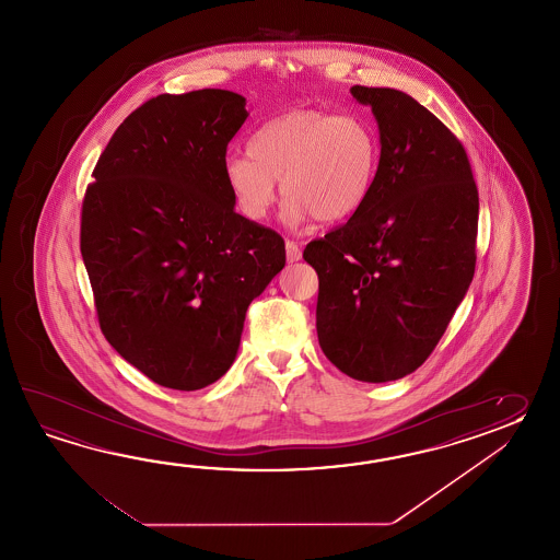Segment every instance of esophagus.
<instances>
[{"label": "esophagus", "instance_id": "34e87169", "mask_svg": "<svg viewBox=\"0 0 560 560\" xmlns=\"http://www.w3.org/2000/svg\"><path fill=\"white\" fill-rule=\"evenodd\" d=\"M285 258L288 262H298L302 258V250L294 240H285Z\"/></svg>", "mask_w": 560, "mask_h": 560}]
</instances>
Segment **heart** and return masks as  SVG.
<instances>
[{"instance_id": "heart-1", "label": "heart", "mask_w": 560, "mask_h": 560, "mask_svg": "<svg viewBox=\"0 0 560 560\" xmlns=\"http://www.w3.org/2000/svg\"><path fill=\"white\" fill-rule=\"evenodd\" d=\"M381 162V142L357 116L298 107L266 121L250 152L230 154L226 184L240 212L260 220L276 200V178L288 198L285 218L336 224L369 198Z\"/></svg>"}]
</instances>
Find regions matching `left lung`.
Instances as JSON below:
<instances>
[{"instance_id": "left-lung-1", "label": "left lung", "mask_w": 560, "mask_h": 560, "mask_svg": "<svg viewBox=\"0 0 560 560\" xmlns=\"http://www.w3.org/2000/svg\"><path fill=\"white\" fill-rule=\"evenodd\" d=\"M381 130L364 206L312 240L322 352L350 378L390 382L424 364L472 282L478 190L465 145L415 97L352 85Z\"/></svg>"}]
</instances>
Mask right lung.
Wrapping results in <instances>:
<instances>
[{"label": "right lung", "mask_w": 560, "mask_h": 560, "mask_svg": "<svg viewBox=\"0 0 560 560\" xmlns=\"http://www.w3.org/2000/svg\"><path fill=\"white\" fill-rule=\"evenodd\" d=\"M248 118L228 90L162 94L119 124L82 202L80 250L107 342L150 381L200 390L232 366L282 236L234 212L224 162Z\"/></svg>", "instance_id": "obj_1"}]
</instances>
